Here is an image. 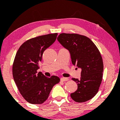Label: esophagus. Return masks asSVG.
I'll list each match as a JSON object with an SVG mask.
<instances>
[{"label":"esophagus","instance_id":"1","mask_svg":"<svg viewBox=\"0 0 120 120\" xmlns=\"http://www.w3.org/2000/svg\"><path fill=\"white\" fill-rule=\"evenodd\" d=\"M60 80H61V81H63V82H65V81H68L69 79H68V78H64V77H63V78H61V79H60Z\"/></svg>","mask_w":120,"mask_h":120}]
</instances>
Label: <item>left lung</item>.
Listing matches in <instances>:
<instances>
[{
  "label": "left lung",
  "instance_id": "obj_1",
  "mask_svg": "<svg viewBox=\"0 0 120 120\" xmlns=\"http://www.w3.org/2000/svg\"><path fill=\"white\" fill-rule=\"evenodd\" d=\"M57 41L69 51L72 64L81 69L80 79L72 78L78 89L71 94V99L78 103L90 100L102 81L103 63L99 51L90 38L78 34L61 33Z\"/></svg>",
  "mask_w": 120,
  "mask_h": 120
}]
</instances>
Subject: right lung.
Segmentation results:
<instances>
[{"mask_svg": "<svg viewBox=\"0 0 120 120\" xmlns=\"http://www.w3.org/2000/svg\"><path fill=\"white\" fill-rule=\"evenodd\" d=\"M57 35L49 34L27 40L16 53L12 67L13 79L21 95L31 104L45 102L53 86L60 82L58 77L49 78L37 72L43 52L55 42Z\"/></svg>", "mask_w": 120, "mask_h": 120, "instance_id": "1", "label": "right lung"}]
</instances>
